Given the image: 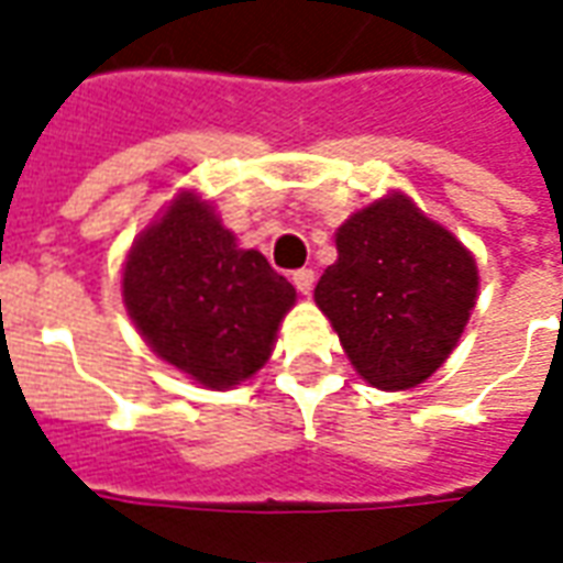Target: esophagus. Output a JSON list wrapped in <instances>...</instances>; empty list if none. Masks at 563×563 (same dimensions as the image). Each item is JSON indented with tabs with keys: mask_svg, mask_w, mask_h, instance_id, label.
<instances>
[{
	"mask_svg": "<svg viewBox=\"0 0 563 563\" xmlns=\"http://www.w3.org/2000/svg\"><path fill=\"white\" fill-rule=\"evenodd\" d=\"M292 283L298 292L310 295L313 292V283H317V274H313V268H298L292 271Z\"/></svg>",
	"mask_w": 563,
	"mask_h": 563,
	"instance_id": "1",
	"label": "esophagus"
}]
</instances>
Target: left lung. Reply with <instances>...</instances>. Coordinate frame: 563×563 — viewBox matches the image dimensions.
I'll list each match as a JSON object with an SVG mask.
<instances>
[{
	"label": "left lung",
	"mask_w": 563,
	"mask_h": 563,
	"mask_svg": "<svg viewBox=\"0 0 563 563\" xmlns=\"http://www.w3.org/2000/svg\"><path fill=\"white\" fill-rule=\"evenodd\" d=\"M476 262L452 234L391 196L338 229V262L317 283L355 371L377 389H413L446 362L476 305Z\"/></svg>",
	"instance_id": "8db88e82"
}]
</instances>
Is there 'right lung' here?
Wrapping results in <instances>:
<instances>
[{"label": "right lung", "mask_w": 563, "mask_h": 563, "mask_svg": "<svg viewBox=\"0 0 563 563\" xmlns=\"http://www.w3.org/2000/svg\"><path fill=\"white\" fill-rule=\"evenodd\" d=\"M123 298L153 353L201 386L229 389L268 362L295 289L186 192L132 246Z\"/></svg>", "instance_id": "right-lung-1"}]
</instances>
